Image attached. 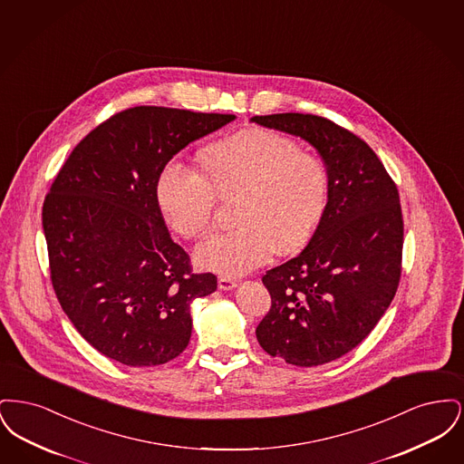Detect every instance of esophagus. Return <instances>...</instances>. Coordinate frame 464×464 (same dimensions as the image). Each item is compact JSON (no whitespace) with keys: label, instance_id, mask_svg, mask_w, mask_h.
Masks as SVG:
<instances>
[{"label":"esophagus","instance_id":"1","mask_svg":"<svg viewBox=\"0 0 464 464\" xmlns=\"http://www.w3.org/2000/svg\"><path fill=\"white\" fill-rule=\"evenodd\" d=\"M218 285H219L221 290H233V288L238 285V282L233 280V278H227V276H221V278L218 280Z\"/></svg>","mask_w":464,"mask_h":464}]
</instances>
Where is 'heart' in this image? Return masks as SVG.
I'll use <instances>...</instances> for the list:
<instances>
[{
	"label": "heart",
	"instance_id": "obj_1",
	"mask_svg": "<svg viewBox=\"0 0 464 464\" xmlns=\"http://www.w3.org/2000/svg\"><path fill=\"white\" fill-rule=\"evenodd\" d=\"M199 160L203 172L180 158L169 160L156 198L169 224L191 238L210 226L216 191L240 189L233 205L238 224L199 243L201 267L233 276L266 265L276 248L290 252L308 242L327 208L324 163L280 133L245 130L207 146Z\"/></svg>",
	"mask_w": 464,
	"mask_h": 464
}]
</instances>
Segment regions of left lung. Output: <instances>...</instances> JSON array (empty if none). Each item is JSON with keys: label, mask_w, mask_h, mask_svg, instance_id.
<instances>
[{"label": "left lung", "mask_w": 464, "mask_h": 464, "mask_svg": "<svg viewBox=\"0 0 464 464\" xmlns=\"http://www.w3.org/2000/svg\"><path fill=\"white\" fill-rule=\"evenodd\" d=\"M250 121L301 137L327 167V208L306 248L266 271L271 308L256 329L266 353L324 365L358 346L395 297L403 246L397 186L367 142L327 118L282 112Z\"/></svg>", "instance_id": "1"}]
</instances>
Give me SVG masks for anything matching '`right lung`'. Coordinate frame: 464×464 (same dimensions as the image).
Returning <instances> with one entry per match:
<instances>
[{
	"label": "right lung",
	"mask_w": 464,
	"mask_h": 464,
	"mask_svg": "<svg viewBox=\"0 0 464 464\" xmlns=\"http://www.w3.org/2000/svg\"><path fill=\"white\" fill-rule=\"evenodd\" d=\"M235 114L137 106L111 116L72 150L44 203L52 285L85 341L129 367L182 353L189 306L218 288L191 271L165 226L156 180L189 142Z\"/></svg>",
	"instance_id": "1"
}]
</instances>
